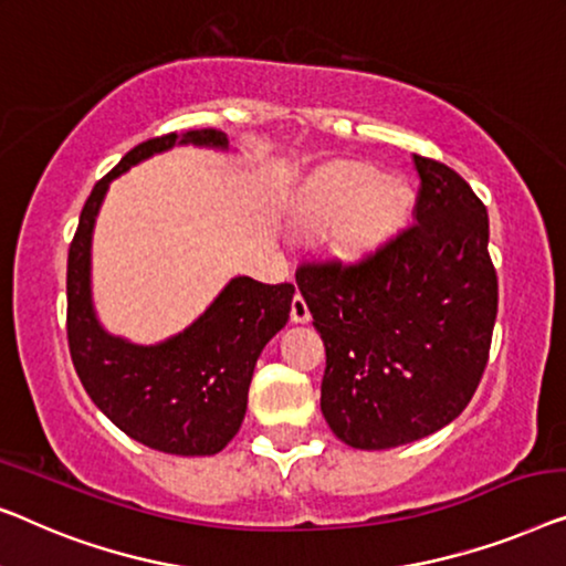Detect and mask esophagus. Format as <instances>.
<instances>
[{
    "label": "esophagus",
    "mask_w": 566,
    "mask_h": 566,
    "mask_svg": "<svg viewBox=\"0 0 566 566\" xmlns=\"http://www.w3.org/2000/svg\"><path fill=\"white\" fill-rule=\"evenodd\" d=\"M290 315H292L294 323H307L310 321V307H307V302H305V297H302L300 292L292 297Z\"/></svg>",
    "instance_id": "34e87169"
}]
</instances>
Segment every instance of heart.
Instances as JSON below:
<instances>
[{
    "label": "heart",
    "mask_w": 566,
    "mask_h": 566,
    "mask_svg": "<svg viewBox=\"0 0 566 566\" xmlns=\"http://www.w3.org/2000/svg\"><path fill=\"white\" fill-rule=\"evenodd\" d=\"M410 192L400 181L361 164H338L317 174L300 200V222L315 233L338 228L346 251H364L385 238L408 210Z\"/></svg>",
    "instance_id": "obj_1"
}]
</instances>
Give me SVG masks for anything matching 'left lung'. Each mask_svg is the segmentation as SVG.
Masks as SVG:
<instances>
[{
  "instance_id": "1",
  "label": "left lung",
  "mask_w": 566,
  "mask_h": 566,
  "mask_svg": "<svg viewBox=\"0 0 566 566\" xmlns=\"http://www.w3.org/2000/svg\"><path fill=\"white\" fill-rule=\"evenodd\" d=\"M416 220L354 264L305 261L297 286L325 344L321 410L354 449L449 426L490 359L497 274L488 207L457 171L412 156Z\"/></svg>"
}]
</instances>
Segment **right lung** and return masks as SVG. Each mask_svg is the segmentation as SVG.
<instances>
[{"label":"right lung","instance_id":"right-lung-1","mask_svg":"<svg viewBox=\"0 0 566 566\" xmlns=\"http://www.w3.org/2000/svg\"><path fill=\"white\" fill-rule=\"evenodd\" d=\"M177 143L228 148L226 133L214 127L169 133L135 146L94 185L69 245L66 333L86 395L123 433L164 453L210 457L226 449L243 423L253 366L290 321L294 284L235 276L205 315L156 346L109 336L92 307V230L109 181Z\"/></svg>","mask_w":566,"mask_h":566}]
</instances>
